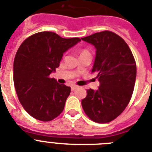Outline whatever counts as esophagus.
<instances>
[{"label": "esophagus", "mask_w": 152, "mask_h": 152, "mask_svg": "<svg viewBox=\"0 0 152 152\" xmlns=\"http://www.w3.org/2000/svg\"><path fill=\"white\" fill-rule=\"evenodd\" d=\"M77 88H78V86H76V85H72V86H71V90H76Z\"/></svg>", "instance_id": "1"}]
</instances>
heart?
<instances>
[{"label":"heart","mask_w":152,"mask_h":152,"mask_svg":"<svg viewBox=\"0 0 152 152\" xmlns=\"http://www.w3.org/2000/svg\"><path fill=\"white\" fill-rule=\"evenodd\" d=\"M86 52V50H83L82 52Z\"/></svg>","instance_id":"heart-1"}]
</instances>
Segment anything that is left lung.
<instances>
[{
    "instance_id": "1",
    "label": "left lung",
    "mask_w": 152,
    "mask_h": 152,
    "mask_svg": "<svg viewBox=\"0 0 152 152\" xmlns=\"http://www.w3.org/2000/svg\"><path fill=\"white\" fill-rule=\"evenodd\" d=\"M81 39L96 50L92 72L97 74L100 82L96 90H87L82 100L83 109L92 121L108 123L124 110L131 100L137 73L134 58L125 41L112 31Z\"/></svg>"
}]
</instances>
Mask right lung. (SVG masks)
<instances>
[{
	"instance_id": "add662e5",
	"label": "right lung",
	"mask_w": 152,
	"mask_h": 152,
	"mask_svg": "<svg viewBox=\"0 0 152 152\" xmlns=\"http://www.w3.org/2000/svg\"><path fill=\"white\" fill-rule=\"evenodd\" d=\"M79 38L63 39L42 31L25 39L14 61V83L19 101L31 117L52 121L62 112L71 89L51 78L63 53L76 45Z\"/></svg>"
}]
</instances>
